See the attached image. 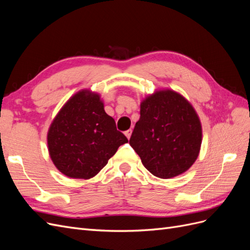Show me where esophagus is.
<instances>
[{
    "label": "esophagus",
    "mask_w": 250,
    "mask_h": 250,
    "mask_svg": "<svg viewBox=\"0 0 250 250\" xmlns=\"http://www.w3.org/2000/svg\"><path fill=\"white\" fill-rule=\"evenodd\" d=\"M131 133H132V130H131V129H128V130H126V131L124 132V134L126 135V138H127V139H130V137H131Z\"/></svg>",
    "instance_id": "1"
}]
</instances>
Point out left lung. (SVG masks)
<instances>
[{
	"label": "left lung",
	"instance_id": "8db88e82",
	"mask_svg": "<svg viewBox=\"0 0 250 250\" xmlns=\"http://www.w3.org/2000/svg\"><path fill=\"white\" fill-rule=\"evenodd\" d=\"M129 140L145 168L160 178L186 172L201 145V124L192 105L172 90H160L141 104Z\"/></svg>",
	"mask_w": 250,
	"mask_h": 250
}]
</instances>
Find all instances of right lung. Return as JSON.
Segmentation results:
<instances>
[{
	"mask_svg": "<svg viewBox=\"0 0 250 250\" xmlns=\"http://www.w3.org/2000/svg\"><path fill=\"white\" fill-rule=\"evenodd\" d=\"M127 142L115 120L104 111L99 95L86 90L66 102L48 132L52 161L71 178L95 176Z\"/></svg>",
	"mask_w": 250,
	"mask_h": 250,
	"instance_id": "1",
	"label": "right lung"
}]
</instances>
